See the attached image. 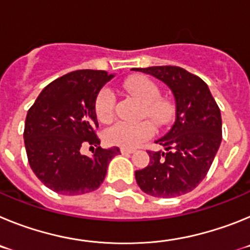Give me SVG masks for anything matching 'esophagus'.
Returning a JSON list of instances; mask_svg holds the SVG:
<instances>
[{"label":"esophagus","instance_id":"obj_1","mask_svg":"<svg viewBox=\"0 0 250 250\" xmlns=\"http://www.w3.org/2000/svg\"><path fill=\"white\" fill-rule=\"evenodd\" d=\"M120 152L123 155H129V154H132V152H135L134 149H129V147H120Z\"/></svg>","mask_w":250,"mask_h":250}]
</instances>
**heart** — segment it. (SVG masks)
Listing matches in <instances>:
<instances>
[{"label": "heart", "instance_id": "b5f03b06", "mask_svg": "<svg viewBox=\"0 0 250 250\" xmlns=\"http://www.w3.org/2000/svg\"><path fill=\"white\" fill-rule=\"evenodd\" d=\"M125 89L143 103V114L156 123H165L170 115V107L165 101L159 100V89L149 77L138 76L125 83ZM115 95L105 87L99 92L95 101V114L101 123H109L114 115ZM155 127L150 121L139 123L119 121L105 131V140L111 145L135 147L154 135Z\"/></svg>", "mask_w": 250, "mask_h": 250}]
</instances>
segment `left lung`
I'll return each mask as SVG.
<instances>
[{"instance_id":"8db88e82","label":"left lung","mask_w":250,"mask_h":250,"mask_svg":"<svg viewBox=\"0 0 250 250\" xmlns=\"http://www.w3.org/2000/svg\"><path fill=\"white\" fill-rule=\"evenodd\" d=\"M164 83L175 101V120L147 151L150 163L135 171L138 185L155 198L183 195L200 184L222 143V115L207 83L178 66L134 68Z\"/></svg>"}]
</instances>
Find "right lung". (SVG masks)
Returning <instances> with one entry per match:
<instances>
[{"label":"right lung","mask_w":250,"mask_h":250,"mask_svg":"<svg viewBox=\"0 0 250 250\" xmlns=\"http://www.w3.org/2000/svg\"><path fill=\"white\" fill-rule=\"evenodd\" d=\"M114 75L99 70H77L48 83L28 110L25 147L35 175L51 190L81 195L96 190L105 179L118 146L101 149L95 101ZM92 145L91 157L80 149Z\"/></svg>","instance_id":"right-lung-1"}]
</instances>
